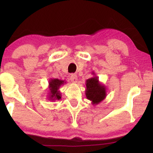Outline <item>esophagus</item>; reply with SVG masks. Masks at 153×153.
Instances as JSON below:
<instances>
[{
    "instance_id": "esophagus-1",
    "label": "esophagus",
    "mask_w": 153,
    "mask_h": 153,
    "mask_svg": "<svg viewBox=\"0 0 153 153\" xmlns=\"http://www.w3.org/2000/svg\"><path fill=\"white\" fill-rule=\"evenodd\" d=\"M70 79H71V81H72V82H73V83H76L77 82V76H76V74H71Z\"/></svg>"
}]
</instances>
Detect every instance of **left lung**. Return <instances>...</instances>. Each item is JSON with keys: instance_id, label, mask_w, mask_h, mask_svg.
<instances>
[{"instance_id": "1", "label": "left lung", "mask_w": 153, "mask_h": 153, "mask_svg": "<svg viewBox=\"0 0 153 153\" xmlns=\"http://www.w3.org/2000/svg\"><path fill=\"white\" fill-rule=\"evenodd\" d=\"M94 76L87 79L85 81V96L87 99L91 100L93 105H97L103 101L106 97V88L99 81V78L93 72Z\"/></svg>"}]
</instances>
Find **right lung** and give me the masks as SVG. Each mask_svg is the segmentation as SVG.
Masks as SVG:
<instances>
[{
  "instance_id": "right-lung-1",
  "label": "right lung",
  "mask_w": 153,
  "mask_h": 153,
  "mask_svg": "<svg viewBox=\"0 0 153 153\" xmlns=\"http://www.w3.org/2000/svg\"><path fill=\"white\" fill-rule=\"evenodd\" d=\"M66 83V81L58 79H50L49 81V95L48 100L50 101H56L61 99V93L60 88Z\"/></svg>"
}]
</instances>
